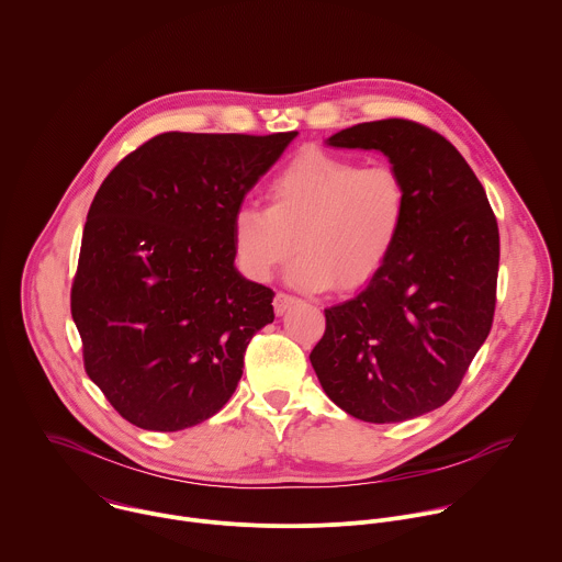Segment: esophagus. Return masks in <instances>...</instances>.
Segmentation results:
<instances>
[{
  "label": "esophagus",
  "instance_id": "1",
  "mask_svg": "<svg viewBox=\"0 0 562 562\" xmlns=\"http://www.w3.org/2000/svg\"><path fill=\"white\" fill-rule=\"evenodd\" d=\"M294 303H299V299L296 296H290V294H285V292H277V296H274V314L277 316H283Z\"/></svg>",
  "mask_w": 562,
  "mask_h": 562
}]
</instances>
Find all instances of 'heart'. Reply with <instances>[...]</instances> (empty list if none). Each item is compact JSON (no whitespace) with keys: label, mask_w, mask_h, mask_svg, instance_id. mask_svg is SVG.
Returning <instances> with one entry per match:
<instances>
[{"label":"heart","mask_w":562,"mask_h":562,"mask_svg":"<svg viewBox=\"0 0 562 562\" xmlns=\"http://www.w3.org/2000/svg\"><path fill=\"white\" fill-rule=\"evenodd\" d=\"M270 206L239 204L233 215V250L255 281H270L294 255L288 281L318 292L336 283L351 292L367 285L393 255L411 195L391 165L303 149L268 187Z\"/></svg>","instance_id":"heart-1"}]
</instances>
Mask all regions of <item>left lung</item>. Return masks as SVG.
<instances>
[{
    "mask_svg": "<svg viewBox=\"0 0 562 562\" xmlns=\"http://www.w3.org/2000/svg\"><path fill=\"white\" fill-rule=\"evenodd\" d=\"M329 147L380 151L406 180L404 233L367 288L325 310L310 362L345 413L391 424L446 404L485 342L498 274V228L485 191L437 132L360 123Z\"/></svg>",
    "mask_w": 562,
    "mask_h": 562,
    "instance_id": "1",
    "label": "left lung"
}]
</instances>
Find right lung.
I'll return each instance as SVG.
<instances>
[{"label": "right lung", "instance_id": "right-lung-1", "mask_svg": "<svg viewBox=\"0 0 562 562\" xmlns=\"http://www.w3.org/2000/svg\"><path fill=\"white\" fill-rule=\"evenodd\" d=\"M294 138L169 132L101 184L72 318L88 375L134 426L184 430L235 393L274 292L235 268L233 215Z\"/></svg>", "mask_w": 562, "mask_h": 562}]
</instances>
